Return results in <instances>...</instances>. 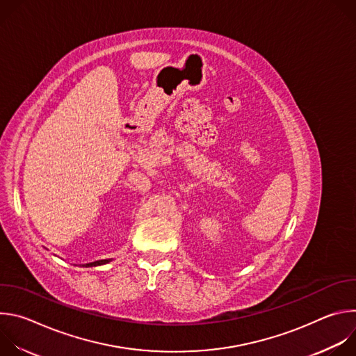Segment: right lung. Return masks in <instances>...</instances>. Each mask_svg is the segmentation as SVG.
I'll use <instances>...</instances> for the list:
<instances>
[{"label": "right lung", "mask_w": 356, "mask_h": 356, "mask_svg": "<svg viewBox=\"0 0 356 356\" xmlns=\"http://www.w3.org/2000/svg\"><path fill=\"white\" fill-rule=\"evenodd\" d=\"M111 259H104V261H97V262H91V264H86L84 266H98V265H104V264H108Z\"/></svg>", "instance_id": "right-lung-1"}]
</instances>
